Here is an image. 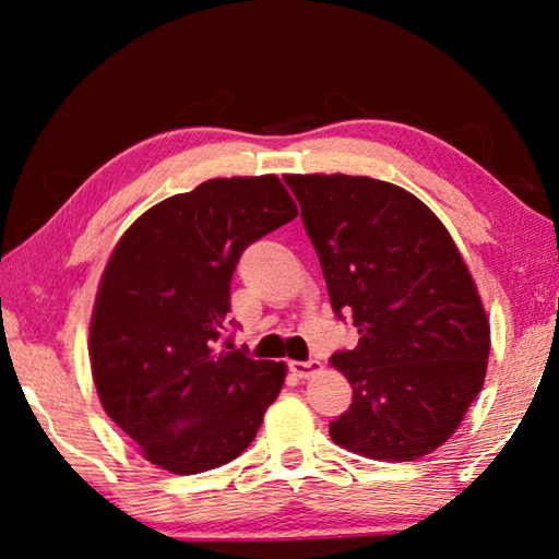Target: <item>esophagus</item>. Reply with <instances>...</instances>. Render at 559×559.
<instances>
[{"mask_svg": "<svg viewBox=\"0 0 559 559\" xmlns=\"http://www.w3.org/2000/svg\"><path fill=\"white\" fill-rule=\"evenodd\" d=\"M320 367H323V362H320V359H306V362H300V359H296V362H290V372L298 374V377H310V374H316Z\"/></svg>", "mask_w": 559, "mask_h": 559, "instance_id": "1", "label": "esophagus"}]
</instances>
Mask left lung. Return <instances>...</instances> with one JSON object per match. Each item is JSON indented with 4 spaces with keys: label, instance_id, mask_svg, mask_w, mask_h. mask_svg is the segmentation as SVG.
I'll return each mask as SVG.
<instances>
[{
    "label": "left lung",
    "instance_id": "left-lung-1",
    "mask_svg": "<svg viewBox=\"0 0 559 559\" xmlns=\"http://www.w3.org/2000/svg\"><path fill=\"white\" fill-rule=\"evenodd\" d=\"M330 302L357 328L330 362L353 404L330 424L347 451L414 461L447 443L486 380L490 328L471 273L437 214L372 177L286 175Z\"/></svg>",
    "mask_w": 559,
    "mask_h": 559
}]
</instances>
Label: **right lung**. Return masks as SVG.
Here are the masks:
<instances>
[{
	"mask_svg": "<svg viewBox=\"0 0 559 559\" xmlns=\"http://www.w3.org/2000/svg\"><path fill=\"white\" fill-rule=\"evenodd\" d=\"M276 175L206 179L122 234L91 318L100 404L155 466L192 476L257 437L286 365L234 349L231 276L246 246L296 219Z\"/></svg>",
	"mask_w": 559,
	"mask_h": 559,
	"instance_id": "1",
	"label": "right lung"
}]
</instances>
